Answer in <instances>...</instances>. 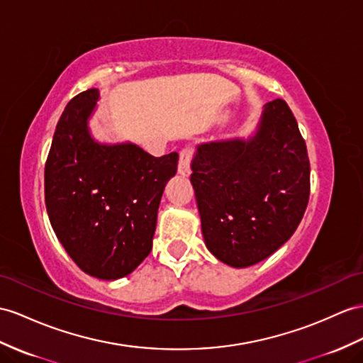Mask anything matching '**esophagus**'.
Instances as JSON below:
<instances>
[{"label":"esophagus","mask_w":363,"mask_h":363,"mask_svg":"<svg viewBox=\"0 0 363 363\" xmlns=\"http://www.w3.org/2000/svg\"><path fill=\"white\" fill-rule=\"evenodd\" d=\"M194 149L191 145L184 146L180 151V160H179V172L182 175H189L191 172V160H192Z\"/></svg>","instance_id":"34e87169"}]
</instances>
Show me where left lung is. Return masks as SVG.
<instances>
[{"instance_id": "1", "label": "left lung", "mask_w": 363, "mask_h": 363, "mask_svg": "<svg viewBox=\"0 0 363 363\" xmlns=\"http://www.w3.org/2000/svg\"><path fill=\"white\" fill-rule=\"evenodd\" d=\"M191 167L203 238L229 267L269 257L305 214L309 158L285 100L264 104L252 138L200 145Z\"/></svg>"}]
</instances>
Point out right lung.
I'll return each instance as SVG.
<instances>
[{"label":"right lung","mask_w":363,"mask_h":363,"mask_svg":"<svg viewBox=\"0 0 363 363\" xmlns=\"http://www.w3.org/2000/svg\"><path fill=\"white\" fill-rule=\"evenodd\" d=\"M99 89L75 95L61 113L44 167L50 225L79 269L103 280L125 277L152 250L158 205L179 154L154 157L100 145L87 118Z\"/></svg>","instance_id":"1"}]
</instances>
